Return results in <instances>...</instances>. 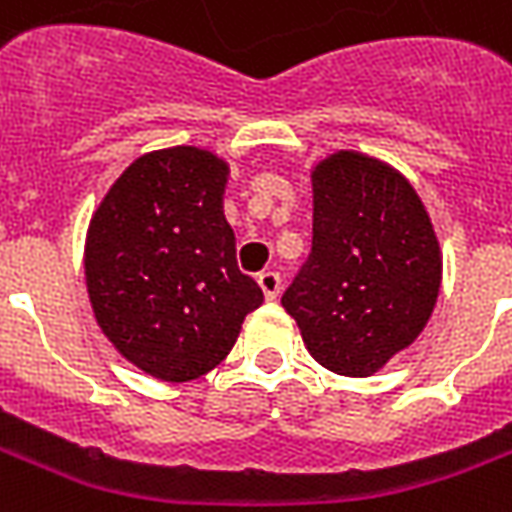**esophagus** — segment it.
<instances>
[{
  "mask_svg": "<svg viewBox=\"0 0 512 512\" xmlns=\"http://www.w3.org/2000/svg\"><path fill=\"white\" fill-rule=\"evenodd\" d=\"M257 285H260L266 299H277L279 290H282V277H279L277 271H263V274L257 277Z\"/></svg>",
  "mask_w": 512,
  "mask_h": 512,
  "instance_id": "1",
  "label": "esophagus"
}]
</instances>
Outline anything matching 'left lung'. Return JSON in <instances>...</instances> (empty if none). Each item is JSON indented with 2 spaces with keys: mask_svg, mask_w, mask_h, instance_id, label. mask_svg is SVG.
Masks as SVG:
<instances>
[{
  "mask_svg": "<svg viewBox=\"0 0 512 512\" xmlns=\"http://www.w3.org/2000/svg\"><path fill=\"white\" fill-rule=\"evenodd\" d=\"M312 252L282 296L315 362L373 376L425 329L441 285L439 241L400 172L351 150L312 172Z\"/></svg>",
  "mask_w": 512,
  "mask_h": 512,
  "instance_id": "obj_1",
  "label": "left lung"
}]
</instances>
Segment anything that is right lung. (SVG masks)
<instances>
[{"label":"right lung","instance_id":"right-lung-1","mask_svg":"<svg viewBox=\"0 0 512 512\" xmlns=\"http://www.w3.org/2000/svg\"><path fill=\"white\" fill-rule=\"evenodd\" d=\"M224 183L227 164L208 150L147 153L115 180L87 230L95 321L128 362L161 381L213 370L263 304L235 263Z\"/></svg>","mask_w":512,"mask_h":512}]
</instances>
